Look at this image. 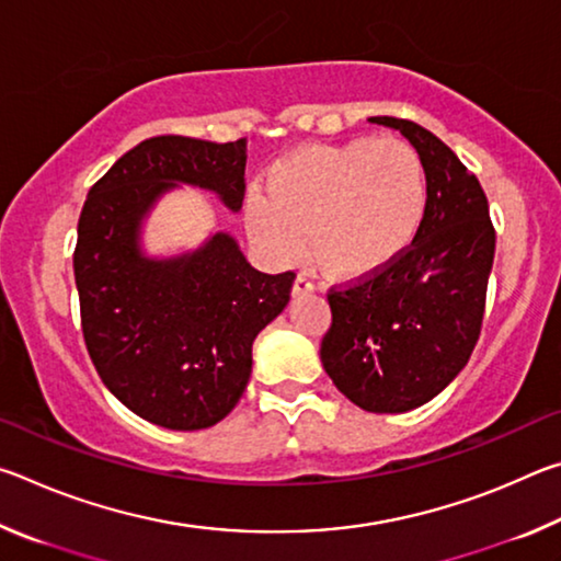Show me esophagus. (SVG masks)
Here are the masks:
<instances>
[{
  "instance_id": "34e87169",
  "label": "esophagus",
  "mask_w": 561,
  "mask_h": 561,
  "mask_svg": "<svg viewBox=\"0 0 561 561\" xmlns=\"http://www.w3.org/2000/svg\"><path fill=\"white\" fill-rule=\"evenodd\" d=\"M314 289H317L314 282H311L307 274H299V277L291 284V297H304V294H311Z\"/></svg>"
}]
</instances>
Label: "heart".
<instances>
[{
	"mask_svg": "<svg viewBox=\"0 0 561 561\" xmlns=\"http://www.w3.org/2000/svg\"><path fill=\"white\" fill-rule=\"evenodd\" d=\"M421 156L398 138L299 146L244 197L247 232L274 262L304 252L336 282L368 279L411 250L425 220Z\"/></svg>",
	"mask_w": 561,
	"mask_h": 561,
	"instance_id": "1",
	"label": "heart"
}]
</instances>
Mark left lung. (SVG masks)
<instances>
[{
  "label": "left lung",
  "instance_id": "1",
  "mask_svg": "<svg viewBox=\"0 0 561 561\" xmlns=\"http://www.w3.org/2000/svg\"><path fill=\"white\" fill-rule=\"evenodd\" d=\"M368 121L398 130L421 156L428 207L401 260L329 294L321 364L351 403L405 413L433 401L478 344L495 230L478 178L438 136L403 118Z\"/></svg>",
  "mask_w": 561,
  "mask_h": 561
}]
</instances>
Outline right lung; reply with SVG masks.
<instances>
[{
    "label": "right lung",
    "mask_w": 561,
    "mask_h": 561,
    "mask_svg": "<svg viewBox=\"0 0 561 561\" xmlns=\"http://www.w3.org/2000/svg\"><path fill=\"white\" fill-rule=\"evenodd\" d=\"M244 138H148L89 190L73 252L81 327L101 381L133 413L170 431H203L240 401L252 344L289 304L294 274L254 270L230 232L153 257L144 222L163 195L201 187L237 213Z\"/></svg>",
    "instance_id": "1"
}]
</instances>
